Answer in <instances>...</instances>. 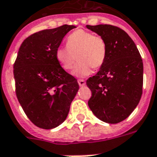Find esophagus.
I'll use <instances>...</instances> for the list:
<instances>
[{"mask_svg":"<svg viewBox=\"0 0 157 157\" xmlns=\"http://www.w3.org/2000/svg\"><path fill=\"white\" fill-rule=\"evenodd\" d=\"M78 84L80 86H83L86 85V82H85V80H83V79H79Z\"/></svg>","mask_w":157,"mask_h":157,"instance_id":"esophagus-1","label":"esophagus"}]
</instances>
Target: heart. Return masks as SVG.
I'll list each match as a JSON object with an SVG mask.
<instances>
[{
	"mask_svg": "<svg viewBox=\"0 0 157 157\" xmlns=\"http://www.w3.org/2000/svg\"><path fill=\"white\" fill-rule=\"evenodd\" d=\"M67 47H58L56 58L66 71L71 70L76 58L79 61L74 70V75L86 76L92 68L99 69L106 58L107 45L105 39L99 35L86 30H76L67 36Z\"/></svg>",
	"mask_w": 157,
	"mask_h": 157,
	"instance_id": "obj_1",
	"label": "heart"
}]
</instances>
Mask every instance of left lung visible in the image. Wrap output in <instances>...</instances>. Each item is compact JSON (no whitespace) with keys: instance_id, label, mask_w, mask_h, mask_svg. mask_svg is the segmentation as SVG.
Returning <instances> with one entry per match:
<instances>
[{"instance_id":"8db88e82","label":"left lung","mask_w":157,"mask_h":157,"mask_svg":"<svg viewBox=\"0 0 157 157\" xmlns=\"http://www.w3.org/2000/svg\"><path fill=\"white\" fill-rule=\"evenodd\" d=\"M105 39L107 54L96 75L87 79L91 91L88 105L98 119L111 124L122 121L136 107L142 95L143 62L126 31L111 25H86Z\"/></svg>"}]
</instances>
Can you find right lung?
Returning a JSON list of instances; mask_svg holds the SVG:
<instances>
[{
    "instance_id": "right-lung-1",
    "label": "right lung",
    "mask_w": 157,
    "mask_h": 157,
    "mask_svg": "<svg viewBox=\"0 0 157 157\" xmlns=\"http://www.w3.org/2000/svg\"><path fill=\"white\" fill-rule=\"evenodd\" d=\"M73 28L75 25H63L29 36L14 63L17 99L31 122L40 128L61 125L79 90L77 80L56 58V50Z\"/></svg>"
}]
</instances>
